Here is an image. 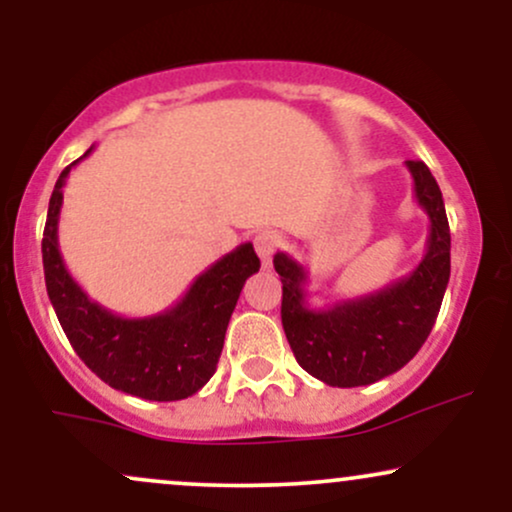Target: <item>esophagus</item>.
<instances>
[{
    "mask_svg": "<svg viewBox=\"0 0 512 512\" xmlns=\"http://www.w3.org/2000/svg\"><path fill=\"white\" fill-rule=\"evenodd\" d=\"M279 243H281L279 233H274V231L257 233V236H255V250H257V255H260V260L264 264L272 262V255H274V250L279 248Z\"/></svg>",
    "mask_w": 512,
    "mask_h": 512,
    "instance_id": "obj_1",
    "label": "esophagus"
}]
</instances>
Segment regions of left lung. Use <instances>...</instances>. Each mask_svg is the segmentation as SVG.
I'll list each match as a JSON object with an SVG mask.
<instances>
[{
	"label": "left lung",
	"instance_id": "obj_1",
	"mask_svg": "<svg viewBox=\"0 0 512 512\" xmlns=\"http://www.w3.org/2000/svg\"><path fill=\"white\" fill-rule=\"evenodd\" d=\"M416 204L428 216L426 252L416 269L368 296L327 308L308 305V272L276 252L281 325L303 370L332 387L378 383L404 368L431 334L450 279V226L443 195L424 161H407Z\"/></svg>",
	"mask_w": 512,
	"mask_h": 512
}]
</instances>
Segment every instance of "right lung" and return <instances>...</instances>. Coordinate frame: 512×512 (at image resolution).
<instances>
[{
    "label": "right lung",
    "instance_id": "obj_1",
    "mask_svg": "<svg viewBox=\"0 0 512 512\" xmlns=\"http://www.w3.org/2000/svg\"><path fill=\"white\" fill-rule=\"evenodd\" d=\"M93 151H86L84 156ZM76 158L52 190L43 233L45 286L69 344L103 383L151 402H175L202 390L219 363L226 327L245 281L260 272L252 243L238 245L204 269L178 303L149 317H122L69 274L57 243L64 185Z\"/></svg>",
    "mask_w": 512,
    "mask_h": 512
}]
</instances>
